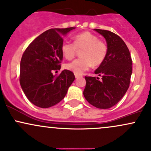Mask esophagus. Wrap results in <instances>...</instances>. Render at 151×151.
<instances>
[{"instance_id": "esophagus-1", "label": "esophagus", "mask_w": 151, "mask_h": 151, "mask_svg": "<svg viewBox=\"0 0 151 151\" xmlns=\"http://www.w3.org/2000/svg\"><path fill=\"white\" fill-rule=\"evenodd\" d=\"M81 76L78 75V74H76V73H75V77H76V78H80Z\"/></svg>"}]
</instances>
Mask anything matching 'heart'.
<instances>
[{
  "instance_id": "heart-1",
  "label": "heart",
  "mask_w": 151,
  "mask_h": 151,
  "mask_svg": "<svg viewBox=\"0 0 151 151\" xmlns=\"http://www.w3.org/2000/svg\"><path fill=\"white\" fill-rule=\"evenodd\" d=\"M81 57L65 65V68L74 73L81 74L91 66L97 67L102 64L106 57L108 47L104 42L89 32H83L73 37V43L64 41L62 43L61 52L67 60L75 57L77 49H81Z\"/></svg>"
}]
</instances>
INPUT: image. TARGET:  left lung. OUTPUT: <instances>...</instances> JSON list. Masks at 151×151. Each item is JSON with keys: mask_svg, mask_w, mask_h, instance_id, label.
I'll return each instance as SVG.
<instances>
[{"mask_svg": "<svg viewBox=\"0 0 151 151\" xmlns=\"http://www.w3.org/2000/svg\"><path fill=\"white\" fill-rule=\"evenodd\" d=\"M94 30L105 38L108 52L103 63L94 71L102 77L101 80L85 76L83 96L93 106L108 109L116 105L129 88L132 61L129 50L119 35L105 29Z\"/></svg>", "mask_w": 151, "mask_h": 151, "instance_id": "left-lung-1", "label": "left lung"}]
</instances>
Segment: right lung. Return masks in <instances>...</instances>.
Wrapping results in <instances>:
<instances>
[{
    "label": "right lung",
    "instance_id": "obj_1",
    "mask_svg": "<svg viewBox=\"0 0 151 151\" xmlns=\"http://www.w3.org/2000/svg\"><path fill=\"white\" fill-rule=\"evenodd\" d=\"M76 27L49 29L37 37L23 53L20 62L19 82L27 98L42 108L55 105L66 95L75 80L68 70L54 76L60 70L63 55V35Z\"/></svg>",
    "mask_w": 151,
    "mask_h": 151
}]
</instances>
